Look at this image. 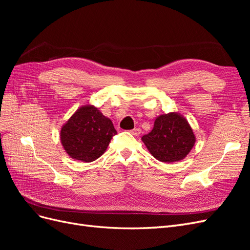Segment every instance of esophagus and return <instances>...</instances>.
Segmentation results:
<instances>
[{"mask_svg": "<svg viewBox=\"0 0 250 250\" xmlns=\"http://www.w3.org/2000/svg\"><path fill=\"white\" fill-rule=\"evenodd\" d=\"M130 132H131L133 135H140L141 132H142V130L140 129V128H134V129H132Z\"/></svg>", "mask_w": 250, "mask_h": 250, "instance_id": "obj_1", "label": "esophagus"}]
</instances>
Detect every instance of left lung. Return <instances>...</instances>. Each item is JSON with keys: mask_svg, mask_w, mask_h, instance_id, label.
Wrapping results in <instances>:
<instances>
[{"mask_svg": "<svg viewBox=\"0 0 250 250\" xmlns=\"http://www.w3.org/2000/svg\"><path fill=\"white\" fill-rule=\"evenodd\" d=\"M149 152L163 163L179 162L191 152L196 137L188 120L172 111L158 116L148 134L142 137Z\"/></svg>", "mask_w": 250, "mask_h": 250, "instance_id": "obj_1", "label": "left lung"}]
</instances>
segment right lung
Segmentation results:
<instances>
[{
	"label": "right lung",
	"instance_id": "add662e5",
	"mask_svg": "<svg viewBox=\"0 0 250 250\" xmlns=\"http://www.w3.org/2000/svg\"><path fill=\"white\" fill-rule=\"evenodd\" d=\"M117 133L111 120L94 105H82L60 129V142L73 160L90 163L106 151Z\"/></svg>",
	"mask_w": 250,
	"mask_h": 250
}]
</instances>
